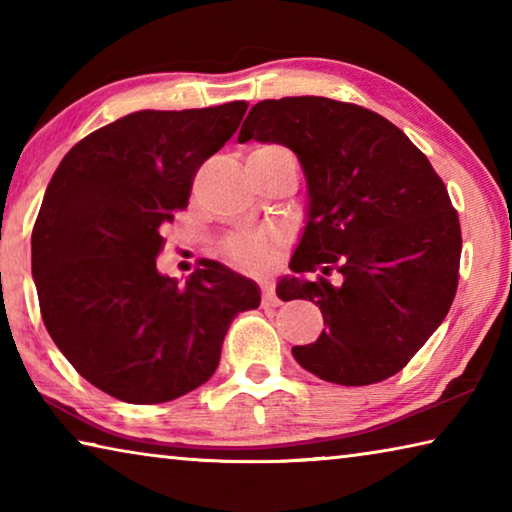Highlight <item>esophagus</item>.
<instances>
[{
  "label": "esophagus",
  "mask_w": 512,
  "mask_h": 512,
  "mask_svg": "<svg viewBox=\"0 0 512 512\" xmlns=\"http://www.w3.org/2000/svg\"><path fill=\"white\" fill-rule=\"evenodd\" d=\"M262 291H264V305H268V307L280 305V298L275 296V287H273L271 277H262Z\"/></svg>",
  "instance_id": "1"
}]
</instances>
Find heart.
<instances>
[{
	"label": "heart",
	"instance_id": "1",
	"mask_svg": "<svg viewBox=\"0 0 512 512\" xmlns=\"http://www.w3.org/2000/svg\"><path fill=\"white\" fill-rule=\"evenodd\" d=\"M284 244V232L275 225L239 230L223 241V255L244 271H262Z\"/></svg>",
	"mask_w": 512,
	"mask_h": 512
}]
</instances>
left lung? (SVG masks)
<instances>
[{
  "instance_id": "obj_1",
  "label": "left lung",
  "mask_w": 512,
  "mask_h": 512,
  "mask_svg": "<svg viewBox=\"0 0 512 512\" xmlns=\"http://www.w3.org/2000/svg\"><path fill=\"white\" fill-rule=\"evenodd\" d=\"M248 140L289 146L307 178L309 216L289 268L320 275L280 287L316 302L325 329L293 357L341 386L393 377L456 296L463 239L445 183L400 128L354 103L259 101L239 133Z\"/></svg>"
}]
</instances>
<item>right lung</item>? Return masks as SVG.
Listing matches in <instances>:
<instances>
[{
    "instance_id": "1",
    "label": "right lung",
    "mask_w": 512,
    "mask_h": 512,
    "mask_svg": "<svg viewBox=\"0 0 512 512\" xmlns=\"http://www.w3.org/2000/svg\"><path fill=\"white\" fill-rule=\"evenodd\" d=\"M246 108L133 112L72 146L47 187L31 235L42 320L76 372L121 402H171L205 384L232 318L262 300L212 259L185 282L155 266L162 230Z\"/></svg>"
}]
</instances>
